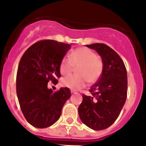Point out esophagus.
<instances>
[{
  "label": "esophagus",
  "instance_id": "esophagus-1",
  "mask_svg": "<svg viewBox=\"0 0 146 146\" xmlns=\"http://www.w3.org/2000/svg\"><path fill=\"white\" fill-rule=\"evenodd\" d=\"M76 90H70V92H71L72 94H73V93H75V92H76Z\"/></svg>",
  "mask_w": 146,
  "mask_h": 146
}]
</instances>
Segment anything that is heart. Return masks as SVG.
Returning <instances> with one entry per match:
<instances>
[{"label":"heart","instance_id":"b5f03b06","mask_svg":"<svg viewBox=\"0 0 146 146\" xmlns=\"http://www.w3.org/2000/svg\"><path fill=\"white\" fill-rule=\"evenodd\" d=\"M76 69V76L65 78L61 84L70 89L78 90L86 84L95 83L101 77L104 70V62L97 54L87 47H80L72 51L69 58L61 59L59 70L63 76H69Z\"/></svg>","mask_w":146,"mask_h":146}]
</instances>
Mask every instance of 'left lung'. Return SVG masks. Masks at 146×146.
<instances>
[{
    "label": "left lung",
    "mask_w": 146,
    "mask_h": 146,
    "mask_svg": "<svg viewBox=\"0 0 146 146\" xmlns=\"http://www.w3.org/2000/svg\"><path fill=\"white\" fill-rule=\"evenodd\" d=\"M97 51L104 62L101 77L82 95L78 114L82 123L95 131L110 127L118 118L127 97V72L115 51L104 44L86 45Z\"/></svg>",
    "instance_id": "8db88e82"
}]
</instances>
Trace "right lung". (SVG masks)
Masks as SVG:
<instances>
[{
  "label": "right lung",
  "mask_w": 146,
  "mask_h": 146,
  "mask_svg": "<svg viewBox=\"0 0 146 146\" xmlns=\"http://www.w3.org/2000/svg\"><path fill=\"white\" fill-rule=\"evenodd\" d=\"M71 44L46 39L26 50L18 65L16 91L26 120L32 126L44 129L58 120L66 102L70 98L68 88L53 92L47 85L61 77L59 65Z\"/></svg>",
  "instance_id": "right-lung-1"
}]
</instances>
